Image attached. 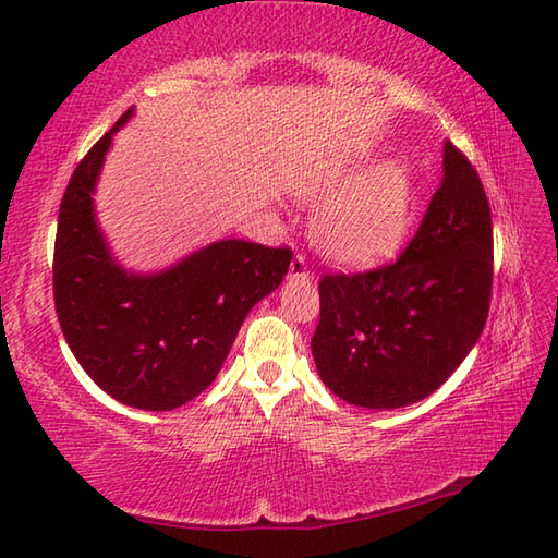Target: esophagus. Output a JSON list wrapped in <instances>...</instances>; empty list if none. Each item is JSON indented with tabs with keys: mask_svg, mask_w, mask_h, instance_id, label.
Returning a JSON list of instances; mask_svg holds the SVG:
<instances>
[{
	"mask_svg": "<svg viewBox=\"0 0 558 558\" xmlns=\"http://www.w3.org/2000/svg\"><path fill=\"white\" fill-rule=\"evenodd\" d=\"M289 277L291 279H310V267L303 253H295V257L291 260V269H289Z\"/></svg>",
	"mask_w": 558,
	"mask_h": 558,
	"instance_id": "esophagus-1",
	"label": "esophagus"
}]
</instances>
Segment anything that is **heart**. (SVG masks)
Returning a JSON list of instances; mask_svg holds the SVG:
<instances>
[{
  "label": "heart",
  "instance_id": "obj_1",
  "mask_svg": "<svg viewBox=\"0 0 558 558\" xmlns=\"http://www.w3.org/2000/svg\"><path fill=\"white\" fill-rule=\"evenodd\" d=\"M350 174V168H336L298 192L305 198H324L343 186ZM410 177L396 162H384L324 203L315 220V239L336 263L372 265L400 246L410 225Z\"/></svg>",
  "mask_w": 558,
  "mask_h": 558
}]
</instances>
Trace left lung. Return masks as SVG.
<instances>
[{
	"label": "left lung",
	"instance_id": "8db88e82",
	"mask_svg": "<svg viewBox=\"0 0 558 558\" xmlns=\"http://www.w3.org/2000/svg\"><path fill=\"white\" fill-rule=\"evenodd\" d=\"M490 293V203L469 158L445 142L440 186L398 260L319 281L312 357L324 386L369 410L428 398L481 338Z\"/></svg>",
	"mask_w": 558,
	"mask_h": 558
}]
</instances>
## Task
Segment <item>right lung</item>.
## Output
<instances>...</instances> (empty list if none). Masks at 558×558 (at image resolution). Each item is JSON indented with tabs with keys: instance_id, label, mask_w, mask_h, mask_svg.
<instances>
[{
	"instance_id": "1",
	"label": "right lung",
	"mask_w": 558,
	"mask_h": 558,
	"mask_svg": "<svg viewBox=\"0 0 558 558\" xmlns=\"http://www.w3.org/2000/svg\"><path fill=\"white\" fill-rule=\"evenodd\" d=\"M132 108L80 160L53 243V303L65 343L118 402L170 412L206 390L243 319L275 291L293 253L225 239L158 275H132L108 251L92 194Z\"/></svg>"
}]
</instances>
